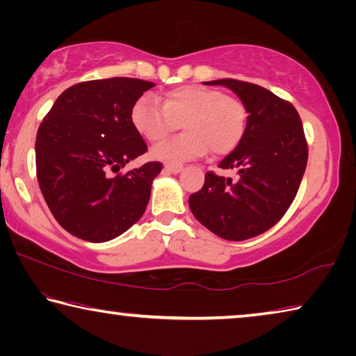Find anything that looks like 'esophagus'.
<instances>
[{
    "instance_id": "esophagus-1",
    "label": "esophagus",
    "mask_w": 356,
    "mask_h": 356,
    "mask_svg": "<svg viewBox=\"0 0 356 356\" xmlns=\"http://www.w3.org/2000/svg\"><path fill=\"white\" fill-rule=\"evenodd\" d=\"M165 171L171 174H177L182 171V165H165Z\"/></svg>"
}]
</instances>
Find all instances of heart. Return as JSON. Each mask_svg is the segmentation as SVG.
I'll use <instances>...</instances> for the list:
<instances>
[{"label":"heart","mask_w":356,"mask_h":356,"mask_svg":"<svg viewBox=\"0 0 356 356\" xmlns=\"http://www.w3.org/2000/svg\"><path fill=\"white\" fill-rule=\"evenodd\" d=\"M135 130L147 141H160L180 124L185 134L150 150V156L166 165H182L207 152H232L246 134L248 110L242 100L220 89L186 84L172 89L159 104L152 95L138 99L130 113Z\"/></svg>","instance_id":"heart-1"}]
</instances>
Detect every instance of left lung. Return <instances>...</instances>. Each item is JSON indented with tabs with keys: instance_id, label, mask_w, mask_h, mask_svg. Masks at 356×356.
Instances as JSON below:
<instances>
[{
	"instance_id": "left-lung-1",
	"label": "left lung",
	"mask_w": 356,
	"mask_h": 356,
	"mask_svg": "<svg viewBox=\"0 0 356 356\" xmlns=\"http://www.w3.org/2000/svg\"><path fill=\"white\" fill-rule=\"evenodd\" d=\"M204 84L236 92L248 110V127L218 165L236 170L237 179L207 172L188 204L209 231L240 242L268 231L291 207L308 163V143L295 106L268 89L232 78Z\"/></svg>"
}]
</instances>
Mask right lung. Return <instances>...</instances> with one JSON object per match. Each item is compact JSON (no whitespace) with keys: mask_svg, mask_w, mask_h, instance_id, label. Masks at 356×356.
I'll return each instance as SVG.
<instances>
[{"mask_svg":"<svg viewBox=\"0 0 356 356\" xmlns=\"http://www.w3.org/2000/svg\"><path fill=\"white\" fill-rule=\"evenodd\" d=\"M155 84L114 76L74 84L59 95L35 136V170L50 212L86 242L116 238L141 218L160 161L111 177L147 150L130 113Z\"/></svg>","mask_w":356,"mask_h":356,"instance_id":"right-lung-1","label":"right lung"}]
</instances>
